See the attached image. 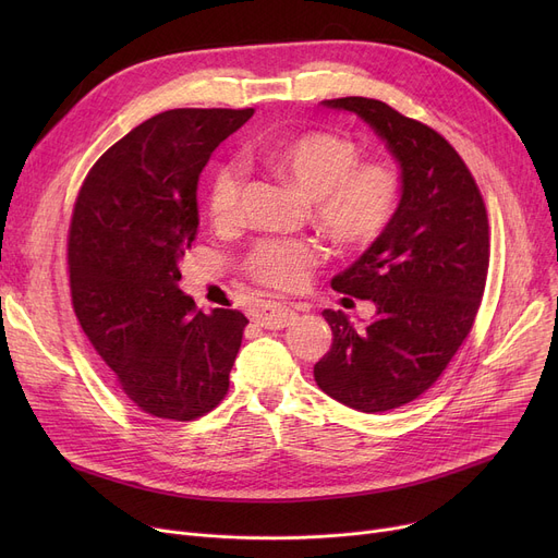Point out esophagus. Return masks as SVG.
<instances>
[{
	"instance_id": "34e87169",
	"label": "esophagus",
	"mask_w": 558,
	"mask_h": 558,
	"mask_svg": "<svg viewBox=\"0 0 558 558\" xmlns=\"http://www.w3.org/2000/svg\"><path fill=\"white\" fill-rule=\"evenodd\" d=\"M251 316L257 326L267 328V330H280L287 328L296 320V310H291L282 303H257L251 310Z\"/></svg>"
}]
</instances>
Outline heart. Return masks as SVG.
<instances>
[{
    "instance_id": "b5f03b06",
    "label": "heart",
    "mask_w": 558,
    "mask_h": 558,
    "mask_svg": "<svg viewBox=\"0 0 558 558\" xmlns=\"http://www.w3.org/2000/svg\"><path fill=\"white\" fill-rule=\"evenodd\" d=\"M276 175L312 198L316 223L341 246H362L383 234L400 203V175L385 162H360L357 144L337 133L310 131L278 140L262 151ZM244 169L221 162L208 181L213 223L228 226L238 217ZM320 259L307 240H262L246 257L248 274L262 284L296 289Z\"/></svg>"
}]
</instances>
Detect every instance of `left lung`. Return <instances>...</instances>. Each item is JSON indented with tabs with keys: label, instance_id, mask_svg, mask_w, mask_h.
I'll return each mask as SVG.
<instances>
[{
	"label": "left lung",
	"instance_id": "left-lung-1",
	"mask_svg": "<svg viewBox=\"0 0 558 558\" xmlns=\"http://www.w3.org/2000/svg\"><path fill=\"white\" fill-rule=\"evenodd\" d=\"M355 112L400 165V203L389 228L332 278L341 294L375 303L355 328L324 310L332 348L314 364L330 398L357 412H389L425 393L471 332L488 271V219L480 187L452 144L385 101H320Z\"/></svg>",
	"mask_w": 558,
	"mask_h": 558
}]
</instances>
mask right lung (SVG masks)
I'll return each instance as SVG.
<instances>
[{"label": "right lung", "mask_w": 558, "mask_h": 558, "mask_svg": "<svg viewBox=\"0 0 558 558\" xmlns=\"http://www.w3.org/2000/svg\"><path fill=\"white\" fill-rule=\"evenodd\" d=\"M253 108H175L95 162L78 192L70 289L78 324L142 412L194 421L223 400L248 318L203 314L179 289L198 230L196 187L213 151Z\"/></svg>", "instance_id": "1"}]
</instances>
